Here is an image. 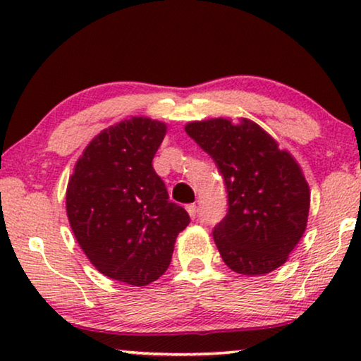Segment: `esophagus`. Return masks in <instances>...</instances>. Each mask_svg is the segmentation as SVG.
I'll return each mask as SVG.
<instances>
[{
  "label": "esophagus",
  "mask_w": 361,
  "mask_h": 361,
  "mask_svg": "<svg viewBox=\"0 0 361 361\" xmlns=\"http://www.w3.org/2000/svg\"><path fill=\"white\" fill-rule=\"evenodd\" d=\"M187 209V212H189V215H190V219H195L197 216V205L195 204H189L185 207Z\"/></svg>",
  "instance_id": "34e87169"
}]
</instances>
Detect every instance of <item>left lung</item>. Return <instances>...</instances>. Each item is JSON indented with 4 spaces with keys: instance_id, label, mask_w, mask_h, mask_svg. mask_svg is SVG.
<instances>
[{
    "instance_id": "left-lung-1",
    "label": "left lung",
    "mask_w": 361,
    "mask_h": 361,
    "mask_svg": "<svg viewBox=\"0 0 361 361\" xmlns=\"http://www.w3.org/2000/svg\"><path fill=\"white\" fill-rule=\"evenodd\" d=\"M185 133L224 177L228 212L215 225L214 240L225 264L246 276L283 266L302 238L310 205L309 185L294 157L246 118L192 121Z\"/></svg>"
}]
</instances>
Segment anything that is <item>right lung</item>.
I'll return each instance as SVG.
<instances>
[{
	"label": "right lung",
	"mask_w": 361,
	"mask_h": 361,
	"mask_svg": "<svg viewBox=\"0 0 361 361\" xmlns=\"http://www.w3.org/2000/svg\"><path fill=\"white\" fill-rule=\"evenodd\" d=\"M164 136V123L145 116L106 128L67 185V216L83 253L102 274L131 286L166 273L177 235L190 224L152 167Z\"/></svg>",
	"instance_id": "obj_1"
}]
</instances>
